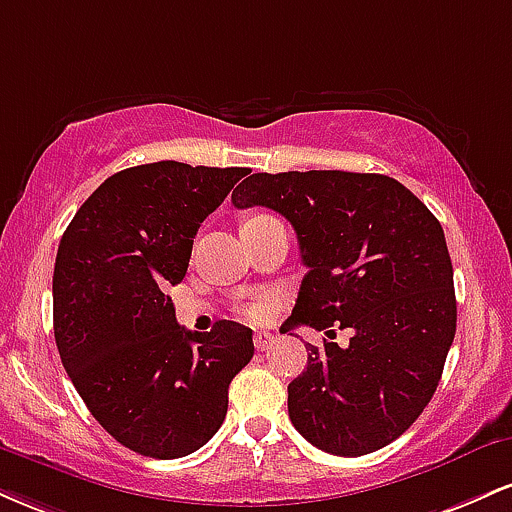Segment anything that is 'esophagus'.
I'll return each mask as SVG.
<instances>
[{
	"instance_id": "34e87169",
	"label": "esophagus",
	"mask_w": 512,
	"mask_h": 512,
	"mask_svg": "<svg viewBox=\"0 0 512 512\" xmlns=\"http://www.w3.org/2000/svg\"><path fill=\"white\" fill-rule=\"evenodd\" d=\"M252 342H255V349L257 351H267V349H272V344L276 342V337H274V334H269V332H257Z\"/></svg>"
}]
</instances>
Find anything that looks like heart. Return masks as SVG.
<instances>
[{
    "instance_id": "1",
    "label": "heart",
    "mask_w": 512,
    "mask_h": 512,
    "mask_svg": "<svg viewBox=\"0 0 512 512\" xmlns=\"http://www.w3.org/2000/svg\"><path fill=\"white\" fill-rule=\"evenodd\" d=\"M269 301H255L252 305H248V310H245V315L250 317V320H264V317L269 315Z\"/></svg>"
}]
</instances>
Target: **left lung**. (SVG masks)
Listing matches in <instances>:
<instances>
[{
	"label": "left lung",
	"instance_id": "obj_1",
	"mask_svg": "<svg viewBox=\"0 0 512 512\" xmlns=\"http://www.w3.org/2000/svg\"><path fill=\"white\" fill-rule=\"evenodd\" d=\"M233 207L291 221L303 276L281 332L351 330L349 346L308 344L289 385V416L315 448L342 457L402 436L431 402L455 339L457 303L445 233L402 182L378 173H255Z\"/></svg>",
	"mask_w": 512,
	"mask_h": 512
}]
</instances>
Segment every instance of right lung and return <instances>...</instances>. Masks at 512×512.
I'll list each match as a JSON object with an SVG mask.
<instances>
[{"label": "right lung", "mask_w": 512, "mask_h": 512, "mask_svg": "<svg viewBox=\"0 0 512 512\" xmlns=\"http://www.w3.org/2000/svg\"><path fill=\"white\" fill-rule=\"evenodd\" d=\"M248 168L158 161L125 168L81 204L57 248L52 320L62 366L125 448L175 460L219 431L252 330L187 332L168 286L185 279L199 226Z\"/></svg>", "instance_id": "add662e5"}]
</instances>
